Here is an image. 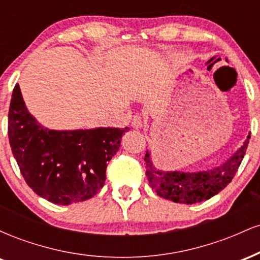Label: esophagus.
<instances>
[{
    "mask_svg": "<svg viewBox=\"0 0 260 260\" xmlns=\"http://www.w3.org/2000/svg\"><path fill=\"white\" fill-rule=\"evenodd\" d=\"M143 123H144V121H143V117L139 115V113H137V115L133 116V118H132V127L133 128H136V129L142 128Z\"/></svg>",
    "mask_w": 260,
    "mask_h": 260,
    "instance_id": "esophagus-1",
    "label": "esophagus"
}]
</instances>
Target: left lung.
Here are the masks:
<instances>
[{"label": "left lung", "mask_w": 260, "mask_h": 260, "mask_svg": "<svg viewBox=\"0 0 260 260\" xmlns=\"http://www.w3.org/2000/svg\"><path fill=\"white\" fill-rule=\"evenodd\" d=\"M250 133L246 142L231 157L221 165L198 172L162 171L156 169L147 151L144 156L145 175L157 196L181 204H196L208 201L217 194L232 181L242 162L249 143Z\"/></svg>", "instance_id": "8db88e82"}]
</instances>
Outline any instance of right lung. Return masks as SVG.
I'll use <instances>...</instances> for the list:
<instances>
[{
	"mask_svg": "<svg viewBox=\"0 0 260 260\" xmlns=\"http://www.w3.org/2000/svg\"><path fill=\"white\" fill-rule=\"evenodd\" d=\"M129 128L47 129L28 112L19 85L12 92L8 138L20 172L41 198L59 205L90 199L104 187L107 162Z\"/></svg>",
	"mask_w": 260,
	"mask_h": 260,
	"instance_id": "1",
	"label": "right lung"
}]
</instances>
